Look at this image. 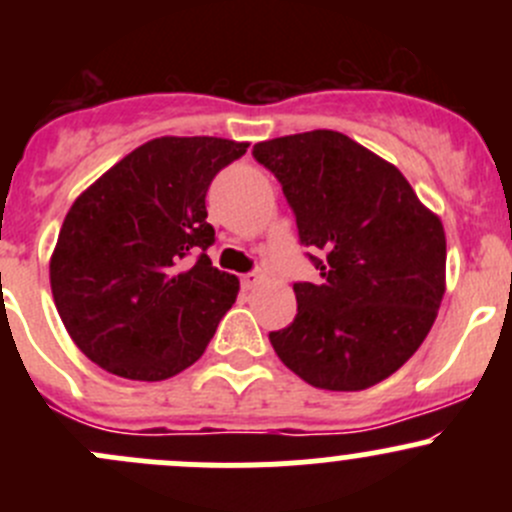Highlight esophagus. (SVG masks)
I'll return each instance as SVG.
<instances>
[{
	"instance_id": "obj_1",
	"label": "esophagus",
	"mask_w": 512,
	"mask_h": 512,
	"mask_svg": "<svg viewBox=\"0 0 512 512\" xmlns=\"http://www.w3.org/2000/svg\"><path fill=\"white\" fill-rule=\"evenodd\" d=\"M262 280H265V270H262V267H257V270L247 272V275L242 277V282H245V287H257Z\"/></svg>"
}]
</instances>
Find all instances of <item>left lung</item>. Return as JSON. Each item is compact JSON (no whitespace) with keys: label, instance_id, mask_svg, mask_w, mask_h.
Wrapping results in <instances>:
<instances>
[{"label":"left lung","instance_id":"obj_1","mask_svg":"<svg viewBox=\"0 0 512 512\" xmlns=\"http://www.w3.org/2000/svg\"><path fill=\"white\" fill-rule=\"evenodd\" d=\"M280 180L322 280L294 282L297 317L270 342L317 389L361 391L406 364L446 292V235L396 165L337 131L252 148Z\"/></svg>","mask_w":512,"mask_h":512}]
</instances>
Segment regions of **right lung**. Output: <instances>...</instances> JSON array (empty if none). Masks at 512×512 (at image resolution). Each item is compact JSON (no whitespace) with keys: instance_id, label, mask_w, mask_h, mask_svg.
Here are the masks:
<instances>
[{"instance_id":"add662e5","label":"right lung","mask_w":512,"mask_h":512,"mask_svg":"<svg viewBox=\"0 0 512 512\" xmlns=\"http://www.w3.org/2000/svg\"><path fill=\"white\" fill-rule=\"evenodd\" d=\"M247 146L156 138L71 205L51 255V292L66 332L101 369L163 381L203 356L240 289L208 257L215 230L205 195Z\"/></svg>"}]
</instances>
